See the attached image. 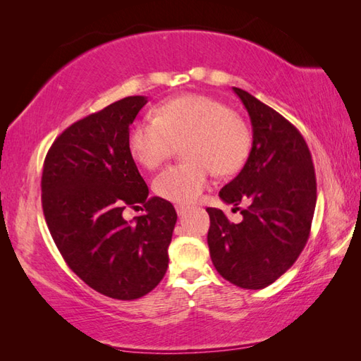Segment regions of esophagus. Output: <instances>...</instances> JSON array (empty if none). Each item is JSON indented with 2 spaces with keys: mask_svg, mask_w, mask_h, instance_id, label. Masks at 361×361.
<instances>
[{
  "mask_svg": "<svg viewBox=\"0 0 361 361\" xmlns=\"http://www.w3.org/2000/svg\"><path fill=\"white\" fill-rule=\"evenodd\" d=\"M189 209H190L189 206H185V204H178V206H176V212H178V216H185V214H186Z\"/></svg>",
  "mask_w": 361,
  "mask_h": 361,
  "instance_id": "1",
  "label": "esophagus"
}]
</instances>
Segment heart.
Returning <instances> with one entry per match:
<instances>
[{
	"instance_id": "1",
	"label": "heart",
	"mask_w": 361,
	"mask_h": 361,
	"mask_svg": "<svg viewBox=\"0 0 361 361\" xmlns=\"http://www.w3.org/2000/svg\"><path fill=\"white\" fill-rule=\"evenodd\" d=\"M251 128L240 114L208 96L189 94L171 99L157 109V119L137 121L128 133L133 157L145 169H157L183 144L188 161L159 172L155 192L175 203L198 200L211 173L239 171L251 149Z\"/></svg>"
}]
</instances>
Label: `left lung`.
I'll return each mask as SVG.
<instances>
[{"label": "left lung", "instance_id": "8db88e82", "mask_svg": "<svg viewBox=\"0 0 361 361\" xmlns=\"http://www.w3.org/2000/svg\"><path fill=\"white\" fill-rule=\"evenodd\" d=\"M252 126V147L240 173L219 192L240 210L231 224L221 209L208 208V245L216 270L234 286L260 290L296 262L310 235L317 204L312 155L299 130L271 106L233 88Z\"/></svg>", "mask_w": 361, "mask_h": 361}]
</instances>
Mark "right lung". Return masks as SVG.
Wrapping results in <instances>:
<instances>
[{"label":"right lung","mask_w":361,"mask_h":361,"mask_svg":"<svg viewBox=\"0 0 361 361\" xmlns=\"http://www.w3.org/2000/svg\"><path fill=\"white\" fill-rule=\"evenodd\" d=\"M147 97L128 96L57 136L46 153L42 206L68 267L109 298L132 301L164 278L176 212L149 197L128 145L130 126ZM146 212L127 222L126 207Z\"/></svg>","instance_id":"right-lung-1"}]
</instances>
